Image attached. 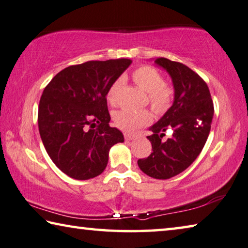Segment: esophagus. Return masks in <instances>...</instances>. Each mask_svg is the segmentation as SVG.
Returning <instances> with one entry per match:
<instances>
[{
  "label": "esophagus",
  "instance_id": "esophagus-1",
  "mask_svg": "<svg viewBox=\"0 0 248 248\" xmlns=\"http://www.w3.org/2000/svg\"><path fill=\"white\" fill-rule=\"evenodd\" d=\"M124 139L126 140H134V135H132V134L129 133H124Z\"/></svg>",
  "mask_w": 248,
  "mask_h": 248
}]
</instances>
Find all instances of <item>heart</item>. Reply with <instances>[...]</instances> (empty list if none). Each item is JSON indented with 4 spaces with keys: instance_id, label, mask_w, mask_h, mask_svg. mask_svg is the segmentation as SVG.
<instances>
[{
    "instance_id": "b5f03b06",
    "label": "heart",
    "mask_w": 248,
    "mask_h": 248,
    "mask_svg": "<svg viewBox=\"0 0 248 248\" xmlns=\"http://www.w3.org/2000/svg\"><path fill=\"white\" fill-rule=\"evenodd\" d=\"M132 79L137 86L147 92L148 101L154 111L162 113L170 107L173 96V89L170 84L164 82L162 76L156 68L152 66H140L133 71ZM122 84H123V80L116 79L109 86L107 92V100L109 104H116ZM113 122L115 126L122 131L132 133L139 127L151 123L152 114L146 109H141V111L120 109L113 115Z\"/></svg>"
}]
</instances>
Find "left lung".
<instances>
[{
	"mask_svg": "<svg viewBox=\"0 0 248 248\" xmlns=\"http://www.w3.org/2000/svg\"><path fill=\"white\" fill-rule=\"evenodd\" d=\"M155 63L171 77L174 100L165 115L149 128L147 139L153 153L137 164L143 172L155 179L177 176L197 159L208 140L213 119V101L204 80L186 64L157 58ZM173 135L164 142V132Z\"/></svg>",
	"mask_w": 248,
	"mask_h": 248,
	"instance_id": "left-lung-1",
	"label": "left lung"
}]
</instances>
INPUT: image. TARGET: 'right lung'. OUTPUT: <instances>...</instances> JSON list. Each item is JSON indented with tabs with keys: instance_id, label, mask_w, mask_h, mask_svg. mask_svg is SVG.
Returning <instances> with one entry per match:
<instances>
[{
	"instance_id": "right-lung-1",
	"label": "right lung",
	"mask_w": 248,
	"mask_h": 248,
	"mask_svg": "<svg viewBox=\"0 0 248 248\" xmlns=\"http://www.w3.org/2000/svg\"><path fill=\"white\" fill-rule=\"evenodd\" d=\"M131 63V59H111L75 64L58 72L44 89L38 107L40 139L67 176L77 180L99 176L112 146L124 141L120 129L108 125L107 92Z\"/></svg>"
}]
</instances>
